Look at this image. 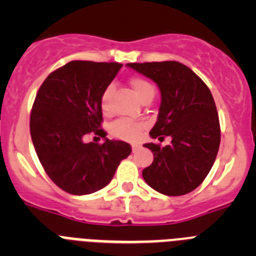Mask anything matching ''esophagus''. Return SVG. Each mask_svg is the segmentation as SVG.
<instances>
[{"instance_id":"34e87169","label":"esophagus","mask_w":256,"mask_h":256,"mask_svg":"<svg viewBox=\"0 0 256 256\" xmlns=\"http://www.w3.org/2000/svg\"><path fill=\"white\" fill-rule=\"evenodd\" d=\"M138 148H140V144H132V151H133V152H136V151L138 150Z\"/></svg>"}]
</instances>
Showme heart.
Masks as SVG:
<instances>
[{
    "label": "heart",
    "instance_id": "1",
    "mask_svg": "<svg viewBox=\"0 0 256 256\" xmlns=\"http://www.w3.org/2000/svg\"><path fill=\"white\" fill-rule=\"evenodd\" d=\"M130 86H132L133 92L136 94L137 98L142 101L144 97L154 94V87L144 79L134 78L130 80ZM110 94H112V88L108 87L104 91L102 96H101V108L102 110H108V98H110ZM142 130V124L137 123V122L126 120V119H119L115 120L110 126V132L114 137L124 140H136L138 138Z\"/></svg>",
    "mask_w": 256,
    "mask_h": 256
}]
</instances>
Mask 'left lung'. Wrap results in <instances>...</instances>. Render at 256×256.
<instances>
[{"instance_id": "8db88e82", "label": "left lung", "mask_w": 256, "mask_h": 256, "mask_svg": "<svg viewBox=\"0 0 256 256\" xmlns=\"http://www.w3.org/2000/svg\"><path fill=\"white\" fill-rule=\"evenodd\" d=\"M126 66L158 84L162 102L150 136L172 138L165 148L144 144L152 151L154 162L142 177L162 195H186L202 183L219 150L220 126L212 92L200 76L178 61L130 62Z\"/></svg>"}]
</instances>
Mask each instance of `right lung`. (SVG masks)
<instances>
[{"instance_id": "obj_1", "label": "right lung", "mask_w": 256, "mask_h": 256, "mask_svg": "<svg viewBox=\"0 0 256 256\" xmlns=\"http://www.w3.org/2000/svg\"><path fill=\"white\" fill-rule=\"evenodd\" d=\"M123 66L118 62L70 61L42 83L30 114V136L47 176L72 195L108 186L118 165L132 152L124 141L106 138L101 96ZM94 132L106 141L86 144Z\"/></svg>"}]
</instances>
